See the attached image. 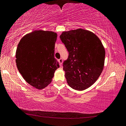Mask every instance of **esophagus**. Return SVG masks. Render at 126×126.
Here are the masks:
<instances>
[{
  "mask_svg": "<svg viewBox=\"0 0 126 126\" xmlns=\"http://www.w3.org/2000/svg\"><path fill=\"white\" fill-rule=\"evenodd\" d=\"M58 61H59V64H60V65H62V63H63V59H62L61 58V59H60L59 60H58Z\"/></svg>",
  "mask_w": 126,
  "mask_h": 126,
  "instance_id": "34e87169",
  "label": "esophagus"
}]
</instances>
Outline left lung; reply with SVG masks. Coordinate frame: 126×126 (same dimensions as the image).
Instances as JSON below:
<instances>
[{"label":"left lung","instance_id":"8db88e82","mask_svg":"<svg viewBox=\"0 0 126 126\" xmlns=\"http://www.w3.org/2000/svg\"><path fill=\"white\" fill-rule=\"evenodd\" d=\"M60 39L69 51L63 63L67 82L82 91L96 82L103 71L105 50L94 33L82 29L63 32Z\"/></svg>","mask_w":126,"mask_h":126}]
</instances>
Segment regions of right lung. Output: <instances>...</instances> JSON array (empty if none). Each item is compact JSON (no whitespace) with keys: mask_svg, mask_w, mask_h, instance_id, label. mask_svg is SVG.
<instances>
[{"mask_svg":"<svg viewBox=\"0 0 126 126\" xmlns=\"http://www.w3.org/2000/svg\"><path fill=\"white\" fill-rule=\"evenodd\" d=\"M57 34L51 31L35 30L19 41L16 51V66L24 80L37 89L51 82L59 64L54 57Z\"/></svg>","mask_w":126,"mask_h":126,"instance_id":"obj_1","label":"right lung"}]
</instances>
